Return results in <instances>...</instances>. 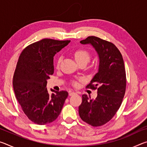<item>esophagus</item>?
I'll return each instance as SVG.
<instances>
[{"instance_id":"34e87169","label":"esophagus","mask_w":147,"mask_h":147,"mask_svg":"<svg viewBox=\"0 0 147 147\" xmlns=\"http://www.w3.org/2000/svg\"><path fill=\"white\" fill-rule=\"evenodd\" d=\"M76 93L75 92H74V91H71V92H69V96H72V95H73L74 94H75Z\"/></svg>"}]
</instances>
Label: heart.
Instances as JSON below:
<instances>
[{
  "mask_svg": "<svg viewBox=\"0 0 147 147\" xmlns=\"http://www.w3.org/2000/svg\"><path fill=\"white\" fill-rule=\"evenodd\" d=\"M74 57L78 63H82V62L87 63L89 61V59H90L91 55H90V53H89L87 50L78 49L74 53ZM60 62H61V58H59L56 63L57 67H59ZM80 80H82V79H80ZM73 85L77 86L78 84H77L76 82H74Z\"/></svg>",
  "mask_w": 147,
  "mask_h": 147,
  "instance_id": "1",
  "label": "heart"
}]
</instances>
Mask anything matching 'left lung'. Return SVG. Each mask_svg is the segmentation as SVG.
I'll use <instances>...</instances> for the list:
<instances>
[{
  "label": "left lung",
  "mask_w": 147,
  "mask_h": 147,
  "mask_svg": "<svg viewBox=\"0 0 147 147\" xmlns=\"http://www.w3.org/2000/svg\"><path fill=\"white\" fill-rule=\"evenodd\" d=\"M82 44H90L99 58L98 71L87 88L97 89V96L82 95L78 112L82 120L93 126L108 123L123 102L126 86V71L122 54L115 45L95 36H89Z\"/></svg>",
  "instance_id": "8db88e82"
}]
</instances>
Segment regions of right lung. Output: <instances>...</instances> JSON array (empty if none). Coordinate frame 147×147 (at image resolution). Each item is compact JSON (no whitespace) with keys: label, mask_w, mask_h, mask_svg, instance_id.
<instances>
[{"label":"right lung","mask_w":147,"mask_h":147,"mask_svg":"<svg viewBox=\"0 0 147 147\" xmlns=\"http://www.w3.org/2000/svg\"><path fill=\"white\" fill-rule=\"evenodd\" d=\"M70 41L43 39L20 54L13 77L14 93L24 114L37 124L55 121L68 96L67 91L53 89L51 95L46 86L47 80L54 73V55Z\"/></svg>","instance_id":"right-lung-1"}]
</instances>
